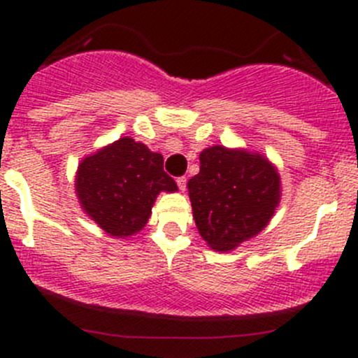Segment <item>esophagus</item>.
Returning <instances> with one entry per match:
<instances>
[{"instance_id": "1", "label": "esophagus", "mask_w": 358, "mask_h": 358, "mask_svg": "<svg viewBox=\"0 0 358 358\" xmlns=\"http://www.w3.org/2000/svg\"><path fill=\"white\" fill-rule=\"evenodd\" d=\"M176 183H178V189L182 190H185V187H187V178L185 176H178V178H176Z\"/></svg>"}]
</instances>
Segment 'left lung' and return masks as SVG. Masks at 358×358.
<instances>
[{
    "label": "left lung",
    "instance_id": "1",
    "mask_svg": "<svg viewBox=\"0 0 358 358\" xmlns=\"http://www.w3.org/2000/svg\"><path fill=\"white\" fill-rule=\"evenodd\" d=\"M199 159V173L187 183L194 220L209 246L229 251L270 222L280 199L279 173L258 154L222 145Z\"/></svg>",
    "mask_w": 358,
    "mask_h": 358
}]
</instances>
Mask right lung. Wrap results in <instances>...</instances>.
Here are the masks:
<instances>
[{"label": "right lung", "instance_id": "right-lung-1", "mask_svg": "<svg viewBox=\"0 0 358 358\" xmlns=\"http://www.w3.org/2000/svg\"><path fill=\"white\" fill-rule=\"evenodd\" d=\"M162 162L161 154L128 136L86 157L76 176L83 209L109 236H133L145 227L157 194L178 190Z\"/></svg>", "mask_w": 358, "mask_h": 358}]
</instances>
